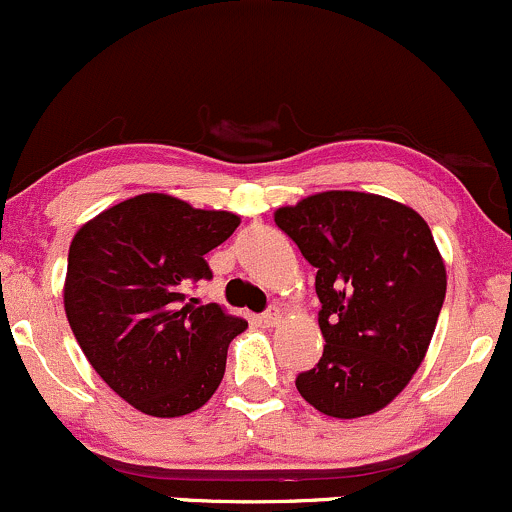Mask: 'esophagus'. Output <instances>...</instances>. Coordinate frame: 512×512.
Returning <instances> with one entry per match:
<instances>
[{
  "mask_svg": "<svg viewBox=\"0 0 512 512\" xmlns=\"http://www.w3.org/2000/svg\"><path fill=\"white\" fill-rule=\"evenodd\" d=\"M260 323L267 325V328H274V325L282 323V313H279L277 308H269V311H265L260 316Z\"/></svg>",
  "mask_w": 512,
  "mask_h": 512,
  "instance_id": "esophagus-1",
  "label": "esophagus"
}]
</instances>
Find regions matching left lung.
Instances as JSON below:
<instances>
[{
	"instance_id": "obj_1",
	"label": "left lung",
	"mask_w": 512,
	"mask_h": 512,
	"mask_svg": "<svg viewBox=\"0 0 512 512\" xmlns=\"http://www.w3.org/2000/svg\"><path fill=\"white\" fill-rule=\"evenodd\" d=\"M274 223L316 267L323 357L296 389L330 418L389 406L423 362L447 272L420 213L386 196L320 192Z\"/></svg>"
}]
</instances>
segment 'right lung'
<instances>
[{"instance_id":"1","label":"right lung","mask_w":512,"mask_h":512,"mask_svg":"<svg viewBox=\"0 0 512 512\" xmlns=\"http://www.w3.org/2000/svg\"><path fill=\"white\" fill-rule=\"evenodd\" d=\"M230 211L140 194L77 230L67 255L65 313L84 357L126 403L155 418L204 406L226 372L228 345L247 328L187 289L211 279L206 252L233 235Z\"/></svg>"}]
</instances>
